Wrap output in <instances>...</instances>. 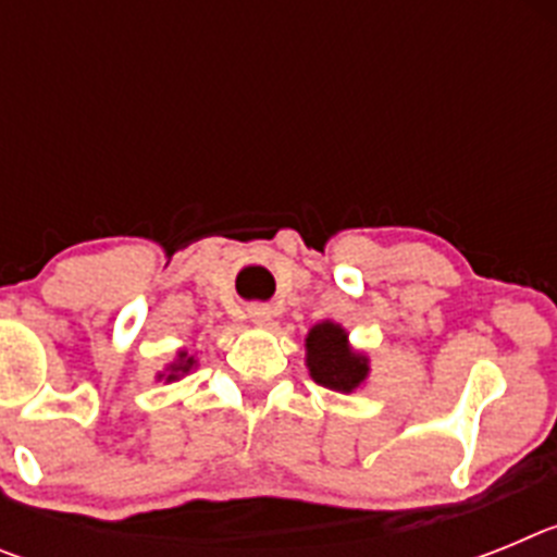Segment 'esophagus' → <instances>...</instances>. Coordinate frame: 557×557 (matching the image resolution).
Returning a JSON list of instances; mask_svg holds the SVG:
<instances>
[{
	"label": "esophagus",
	"mask_w": 557,
	"mask_h": 557,
	"mask_svg": "<svg viewBox=\"0 0 557 557\" xmlns=\"http://www.w3.org/2000/svg\"><path fill=\"white\" fill-rule=\"evenodd\" d=\"M248 314H250V321L262 323V326H264V323L273 321V309H270L268 304H250Z\"/></svg>",
	"instance_id": "obj_1"
}]
</instances>
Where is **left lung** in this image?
Instances as JSON below:
<instances>
[{
    "mask_svg": "<svg viewBox=\"0 0 557 557\" xmlns=\"http://www.w3.org/2000/svg\"><path fill=\"white\" fill-rule=\"evenodd\" d=\"M348 334L334 323L314 326L307 337V366L318 385L339 393H351L368 376V359L354 354Z\"/></svg>",
    "mask_w": 557,
    "mask_h": 557,
    "instance_id": "8db88e82",
    "label": "left lung"
}]
</instances>
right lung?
I'll return each instance as SVG.
<instances>
[{
  "label": "right lung",
  "mask_w": 557,
  "mask_h": 557,
  "mask_svg": "<svg viewBox=\"0 0 557 557\" xmlns=\"http://www.w3.org/2000/svg\"><path fill=\"white\" fill-rule=\"evenodd\" d=\"M195 366V357H189V354L186 351H181L178 354V362H175V366H170V382L172 379H178V376H184V373H189V368Z\"/></svg>",
  "instance_id": "add662e5"
}]
</instances>
